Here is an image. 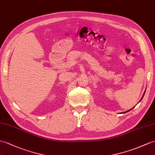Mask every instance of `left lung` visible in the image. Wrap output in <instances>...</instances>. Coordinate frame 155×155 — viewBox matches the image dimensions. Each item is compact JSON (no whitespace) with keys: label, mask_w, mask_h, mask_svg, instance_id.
Instances as JSON below:
<instances>
[{"label":"left lung","mask_w":155,"mask_h":155,"mask_svg":"<svg viewBox=\"0 0 155 155\" xmlns=\"http://www.w3.org/2000/svg\"><path fill=\"white\" fill-rule=\"evenodd\" d=\"M143 96H144V95H143ZM142 98H143V97H142ZM142 98H141V99H142ZM132 110V109H131V110H128V111H125V112H124V113H126V112H127V111H130V110Z\"/></svg>","instance_id":"left-lung-1"}]
</instances>
